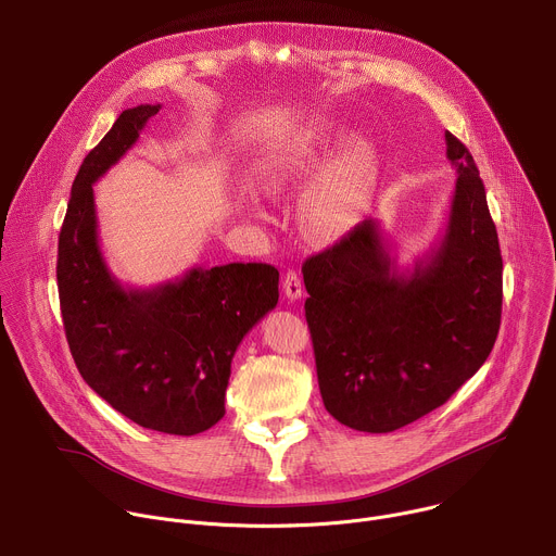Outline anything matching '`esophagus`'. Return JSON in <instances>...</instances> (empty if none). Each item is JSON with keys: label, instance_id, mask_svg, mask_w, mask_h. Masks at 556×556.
I'll return each mask as SVG.
<instances>
[{"label": "esophagus", "instance_id": "esophagus-1", "mask_svg": "<svg viewBox=\"0 0 556 556\" xmlns=\"http://www.w3.org/2000/svg\"><path fill=\"white\" fill-rule=\"evenodd\" d=\"M283 292L290 301H296L301 299L303 294V283H301V277L294 273V270H288L286 277H283Z\"/></svg>", "mask_w": 556, "mask_h": 556}]
</instances>
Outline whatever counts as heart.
<instances>
[{
    "mask_svg": "<svg viewBox=\"0 0 556 556\" xmlns=\"http://www.w3.org/2000/svg\"><path fill=\"white\" fill-rule=\"evenodd\" d=\"M348 127L332 116H316L281 140L260 165V180L268 191H279L307 176L343 142ZM378 174L374 140L352 136L303 189L299 213L303 228L319 242L345 237L363 215Z\"/></svg>",
    "mask_w": 556,
    "mask_h": 556,
    "instance_id": "obj_1",
    "label": "heart"
}]
</instances>
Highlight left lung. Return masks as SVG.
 Returning <instances> with one entry per match:
<instances>
[{
	"label": "left lung",
	"mask_w": 556,
	"mask_h": 556,
	"mask_svg": "<svg viewBox=\"0 0 556 556\" xmlns=\"http://www.w3.org/2000/svg\"><path fill=\"white\" fill-rule=\"evenodd\" d=\"M444 140L457 180L429 253L401 268L369 217L301 268L324 405L356 431L389 433L444 405L500 332L504 264L484 182L468 149Z\"/></svg>",
	"instance_id": "obj_1"
}]
</instances>
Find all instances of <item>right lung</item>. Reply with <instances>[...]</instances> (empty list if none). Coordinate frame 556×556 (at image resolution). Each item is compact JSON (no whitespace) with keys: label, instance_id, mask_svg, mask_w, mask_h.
Instances as JSON below:
<instances>
[{"label":"right lung","instance_id":"1","mask_svg":"<svg viewBox=\"0 0 556 556\" xmlns=\"http://www.w3.org/2000/svg\"><path fill=\"white\" fill-rule=\"evenodd\" d=\"M163 105L125 110L86 155L59 235L56 286L72 358L131 422L195 435L224 418L237 345L279 301L268 264L195 266L153 288H125L99 244L92 185L131 149Z\"/></svg>","mask_w":556,"mask_h":556}]
</instances>
